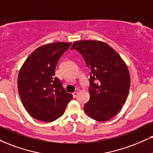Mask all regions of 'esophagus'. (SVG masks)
I'll list each match as a JSON object with an SVG mask.
<instances>
[{
	"instance_id": "obj_1",
	"label": "esophagus",
	"mask_w": 153,
	"mask_h": 153,
	"mask_svg": "<svg viewBox=\"0 0 153 153\" xmlns=\"http://www.w3.org/2000/svg\"><path fill=\"white\" fill-rule=\"evenodd\" d=\"M78 92H74V93H73V97H74V98H75V97H77V95H78Z\"/></svg>"
}]
</instances>
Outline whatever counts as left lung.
<instances>
[{"instance_id": "1", "label": "left lung", "mask_w": 153, "mask_h": 153, "mask_svg": "<svg viewBox=\"0 0 153 153\" xmlns=\"http://www.w3.org/2000/svg\"><path fill=\"white\" fill-rule=\"evenodd\" d=\"M71 50L80 53L91 70L90 100L85 112L95 120H108L120 111L129 93L130 78L126 63L103 42L76 41Z\"/></svg>"}]
</instances>
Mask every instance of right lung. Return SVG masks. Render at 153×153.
<instances>
[{"mask_svg":"<svg viewBox=\"0 0 153 153\" xmlns=\"http://www.w3.org/2000/svg\"><path fill=\"white\" fill-rule=\"evenodd\" d=\"M71 44L59 42L40 46L22 66L18 78V93L24 107L35 119L56 120L73 98L55 77L58 60Z\"/></svg>","mask_w":153,"mask_h":153,"instance_id":"1","label":"right lung"}]
</instances>
